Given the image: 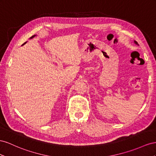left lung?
Masks as SVG:
<instances>
[{
	"label": "left lung",
	"mask_w": 156,
	"mask_h": 156,
	"mask_svg": "<svg viewBox=\"0 0 156 156\" xmlns=\"http://www.w3.org/2000/svg\"><path fill=\"white\" fill-rule=\"evenodd\" d=\"M134 42H135V44H137V45H139V44H138V43H137V42H136V41H134Z\"/></svg>",
	"instance_id": "8db88e82"
}]
</instances>
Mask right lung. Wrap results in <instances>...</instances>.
<instances>
[{
  "instance_id": "obj_1",
  "label": "right lung",
  "mask_w": 156,
  "mask_h": 156,
  "mask_svg": "<svg viewBox=\"0 0 156 156\" xmlns=\"http://www.w3.org/2000/svg\"><path fill=\"white\" fill-rule=\"evenodd\" d=\"M36 36H37V35H36V34H35V35H33V37H31L30 38V39H31V38H33L34 37H36ZM26 43H27V42H25V43H24V44H23V45H22V46H23V45H24V44H25Z\"/></svg>"
}]
</instances>
